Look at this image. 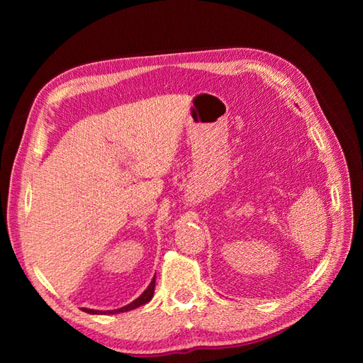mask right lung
Segmentation results:
<instances>
[{
  "label": "right lung",
  "mask_w": 363,
  "mask_h": 363,
  "mask_svg": "<svg viewBox=\"0 0 363 363\" xmlns=\"http://www.w3.org/2000/svg\"><path fill=\"white\" fill-rule=\"evenodd\" d=\"M155 288H156V276L152 277L151 283L148 284V288L144 292H142L135 301H131L130 304L121 307V309H115V311H94V309H86V307H83L82 311L86 312V313H92V315H112V313H121V312L133 311V309H136V307H139V306L147 304L152 298V295H155Z\"/></svg>",
  "instance_id": "1"
}]
</instances>
